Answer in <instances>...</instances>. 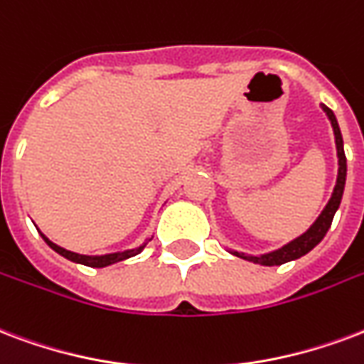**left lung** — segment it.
<instances>
[{
    "label": "left lung",
    "instance_id": "obj_1",
    "mask_svg": "<svg viewBox=\"0 0 364 364\" xmlns=\"http://www.w3.org/2000/svg\"><path fill=\"white\" fill-rule=\"evenodd\" d=\"M322 111L326 113L330 124L334 128L336 149H338V178H336L334 192H332V196L328 199L326 207L322 209V213L316 217L315 223L311 224L301 236H297L296 240H291V242H288L282 247L269 251V253H263V255H250V253H244V251L228 250L232 255L245 259L250 263L263 264V267H276V264L289 263V261H296L299 257L307 255L309 251L321 244L322 237L326 236L328 228L332 224V218H334L336 211H338V207L341 203V196H343V188H346V176H348V159H346V151H343V138H341L340 124L336 120V114L326 105H322Z\"/></svg>",
    "mask_w": 364,
    "mask_h": 364
}]
</instances>
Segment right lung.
I'll return each mask as SVG.
<instances>
[{
    "mask_svg": "<svg viewBox=\"0 0 364 364\" xmlns=\"http://www.w3.org/2000/svg\"><path fill=\"white\" fill-rule=\"evenodd\" d=\"M43 242L51 247L53 251H57L59 255H63L65 259L68 261H73V263H78V264H86V267H92V269H103V267H109V264H114V263H120V261H124V259H130V257L138 255L141 253V250L146 247V244L151 240V237H147L146 242L140 245V247H134V250H124V251H117V253H105V255H82V253H75V251H68L61 245L53 244L49 237H46L42 234Z\"/></svg>",
    "mask_w": 364,
    "mask_h": 364,
    "instance_id": "add662e5",
    "label": "right lung"
}]
</instances>
